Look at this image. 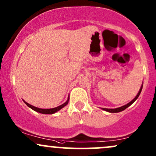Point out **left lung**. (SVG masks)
Returning a JSON list of instances; mask_svg holds the SVG:
<instances>
[{
    "label": "left lung",
    "instance_id": "8db88e82",
    "mask_svg": "<svg viewBox=\"0 0 156 156\" xmlns=\"http://www.w3.org/2000/svg\"><path fill=\"white\" fill-rule=\"evenodd\" d=\"M142 88H143V85H141V87H140V90H139V92L138 93V94L136 95V97H135V98H134L133 100H132L131 102H129V103H127L126 105H123V106L119 107V108H102V109L105 110V111H106V112H111V113H117V112H120L123 111V110H125L126 108H128V107L129 106V105H131L132 104V103H133L134 102H135V100H136L137 99H138V98L139 97V95H140V92H141Z\"/></svg>",
    "mask_w": 156,
    "mask_h": 156
}]
</instances>
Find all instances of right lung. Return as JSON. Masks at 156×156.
I'll return each instance as SVG.
<instances>
[{
    "mask_svg": "<svg viewBox=\"0 0 156 156\" xmlns=\"http://www.w3.org/2000/svg\"><path fill=\"white\" fill-rule=\"evenodd\" d=\"M68 101H69V98L68 99V100H67V101L65 102V103H63V104L59 105V106L56 107V108H37V107H35V106H33V105L29 104V103H27V102H25L24 100L25 104L27 105L28 107H30V108H32L33 110H34V111H36L37 112H39V113H41V114H46V115H52V114H54V113H56V112L59 111L60 109H62L63 107H65V105L68 104Z\"/></svg>",
    "mask_w": 156,
    "mask_h": 156,
    "instance_id": "obj_1",
    "label": "right lung"
}]
</instances>
